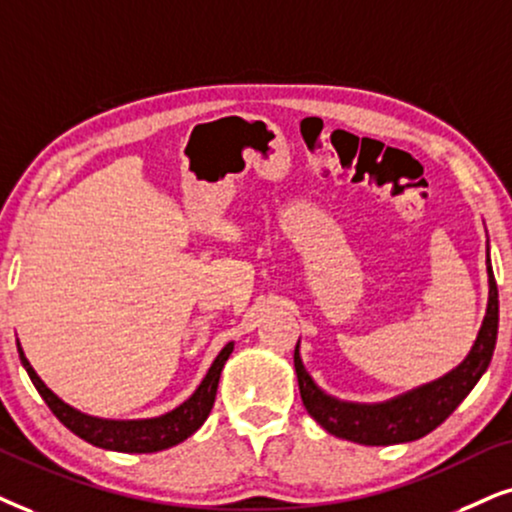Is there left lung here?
Wrapping results in <instances>:
<instances>
[{
	"mask_svg": "<svg viewBox=\"0 0 512 512\" xmlns=\"http://www.w3.org/2000/svg\"><path fill=\"white\" fill-rule=\"evenodd\" d=\"M487 274H489V302L482 328L477 333L470 354L442 378L420 385L416 390L399 394V397L380 401V404H354L331 397L314 383L312 375L302 364L300 340L295 345V373L300 385L302 404L323 430L349 442L366 446H387L413 442L425 437L437 425H442L456 406L468 397L482 373L489 368L491 354L496 347L498 333V288L494 271L489 262L487 248Z\"/></svg>",
	"mask_w": 512,
	"mask_h": 512,
	"instance_id": "left-lung-1",
	"label": "left lung"
}]
</instances>
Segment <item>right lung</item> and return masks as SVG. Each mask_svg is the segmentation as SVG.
I'll use <instances>...</instances> for the list:
<instances>
[{
	"instance_id": "add662e5",
	"label": "right lung",
	"mask_w": 512,
	"mask_h": 512,
	"mask_svg": "<svg viewBox=\"0 0 512 512\" xmlns=\"http://www.w3.org/2000/svg\"><path fill=\"white\" fill-rule=\"evenodd\" d=\"M16 347L18 357H21V364L25 371H28L32 385L37 387V392H40V397L44 399V404L49 406L51 413H54L70 432H75L77 437L84 439V442L99 446V449L122 451V454H153V451L170 449V446L189 439L193 432L208 420L212 406H215L219 375H222L226 359L234 352V342L224 345L222 352L217 354V359L212 361L210 371L205 373L203 383L196 387V392L170 413H163V416L158 418L141 420H108L87 416V413L77 411L73 406H68L63 399H58L56 394L42 383V378L35 373V368L30 366V361L25 359L21 342L18 340Z\"/></svg>"
}]
</instances>
